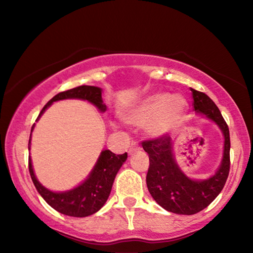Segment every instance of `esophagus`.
<instances>
[{
    "label": "esophagus",
    "instance_id": "esophagus-1",
    "mask_svg": "<svg viewBox=\"0 0 253 253\" xmlns=\"http://www.w3.org/2000/svg\"><path fill=\"white\" fill-rule=\"evenodd\" d=\"M139 145L138 144H136V143H131V145H130V148H129V153L130 154H132L133 152H136V151H138L139 150Z\"/></svg>",
    "mask_w": 253,
    "mask_h": 253
}]
</instances>
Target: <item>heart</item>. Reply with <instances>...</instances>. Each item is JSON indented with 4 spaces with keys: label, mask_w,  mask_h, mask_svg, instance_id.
Segmentation results:
<instances>
[{
    "label": "heart",
    "mask_w": 253,
    "mask_h": 253,
    "mask_svg": "<svg viewBox=\"0 0 253 253\" xmlns=\"http://www.w3.org/2000/svg\"><path fill=\"white\" fill-rule=\"evenodd\" d=\"M186 108L188 103L183 96L157 93L127 110L123 121L136 127L147 125V132L151 136H161L182 120Z\"/></svg>",
    "instance_id": "1"
}]
</instances>
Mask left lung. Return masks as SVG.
<instances>
[{
	"label": "left lung",
	"instance_id": "8db88e82",
	"mask_svg": "<svg viewBox=\"0 0 253 253\" xmlns=\"http://www.w3.org/2000/svg\"><path fill=\"white\" fill-rule=\"evenodd\" d=\"M193 109L215 122L224 136V151L219 170L209 179L195 181L183 174L172 155L168 134L144 140L141 145L150 157L146 184L151 196L161 207L176 214L192 215L206 209L223 189L230 170L229 127L213 100L191 88Z\"/></svg>",
	"mask_w": 253,
	"mask_h": 253
}]
</instances>
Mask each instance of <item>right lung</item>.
I'll return each instance as SVG.
<instances>
[{"label": "right lung", "instance_id": "1", "mask_svg": "<svg viewBox=\"0 0 253 253\" xmlns=\"http://www.w3.org/2000/svg\"><path fill=\"white\" fill-rule=\"evenodd\" d=\"M64 99H82L87 100L93 105L98 107L100 112H106V105L102 101L101 88L95 87V86L82 85L77 87L68 89V91L60 92L54 98H51L47 105L41 110L38 119L41 116L47 107H49L54 101ZM37 119V120H38ZM34 124L32 126V130ZM31 130V132H32ZM31 144V139L29 140V146ZM30 150V148H29ZM127 154H119L116 155L109 150H105L100 154L99 160L94 166L91 174L77 188L69 190L65 192H53L44 188L38 182L33 172L32 161L29 157V170L31 178H32L33 184L36 186L38 192L41 197L46 200L48 205H50L54 210L60 212L64 215L75 216V217H84L94 214L105 205L108 199L109 193L112 191V186L115 179V176L120 168L122 167L124 161L126 160Z\"/></svg>", "mask_w": 253, "mask_h": 253}]
</instances>
